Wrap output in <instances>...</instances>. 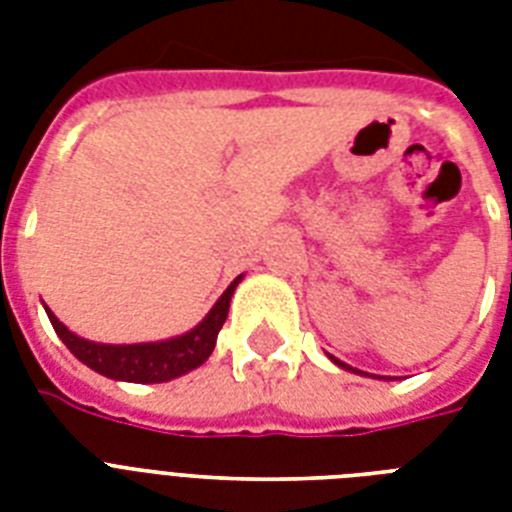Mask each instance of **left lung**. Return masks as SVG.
<instances>
[{"label": "left lung", "instance_id": "8db88e82", "mask_svg": "<svg viewBox=\"0 0 512 512\" xmlns=\"http://www.w3.org/2000/svg\"><path fill=\"white\" fill-rule=\"evenodd\" d=\"M329 358H332V361H335V364H337V366H342V369H348V372H356V374H364V372H358V369H353V366H348V364H342V361H337V358H335V356H329Z\"/></svg>", "mask_w": 512, "mask_h": 512}]
</instances>
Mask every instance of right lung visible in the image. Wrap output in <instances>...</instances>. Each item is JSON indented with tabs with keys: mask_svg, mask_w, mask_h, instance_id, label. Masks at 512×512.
<instances>
[{
	"mask_svg": "<svg viewBox=\"0 0 512 512\" xmlns=\"http://www.w3.org/2000/svg\"><path fill=\"white\" fill-rule=\"evenodd\" d=\"M244 276H236L231 287L225 289L220 300L212 305V311L201 319V324L185 332L180 337L162 342H135V345H103V342L84 340L74 335L71 329L63 327L58 316L44 305V311L50 316L52 329L66 342V348L74 353L82 364L95 369L103 377L124 382H167L175 380L180 374H188L191 369L201 366L215 350L217 332L223 329L228 319V305H231L233 289L239 287Z\"/></svg>",
	"mask_w": 512,
	"mask_h": 512,
	"instance_id": "1",
	"label": "right lung"
}]
</instances>
